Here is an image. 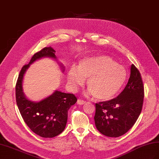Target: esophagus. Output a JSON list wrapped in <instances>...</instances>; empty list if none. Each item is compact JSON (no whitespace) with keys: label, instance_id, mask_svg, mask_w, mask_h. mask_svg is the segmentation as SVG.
Returning a JSON list of instances; mask_svg holds the SVG:
<instances>
[{"label":"esophagus","instance_id":"34e87169","mask_svg":"<svg viewBox=\"0 0 159 159\" xmlns=\"http://www.w3.org/2000/svg\"><path fill=\"white\" fill-rule=\"evenodd\" d=\"M77 104H80V105H82V104H85V101H84L83 100H80V99H79L77 100Z\"/></svg>","mask_w":159,"mask_h":159}]
</instances>
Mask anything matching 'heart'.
I'll use <instances>...</instances> for the list:
<instances>
[{"instance_id": "heart-1", "label": "heart", "mask_w": 159, "mask_h": 159, "mask_svg": "<svg viewBox=\"0 0 159 159\" xmlns=\"http://www.w3.org/2000/svg\"><path fill=\"white\" fill-rule=\"evenodd\" d=\"M85 79L89 94L98 101H109L122 89L127 72L110 57L94 56L80 61L78 70L72 67L67 74V83L73 90L82 85Z\"/></svg>"}]
</instances>
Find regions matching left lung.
I'll list each match as a JSON object with an SVG mask.
<instances>
[{"mask_svg":"<svg viewBox=\"0 0 159 159\" xmlns=\"http://www.w3.org/2000/svg\"><path fill=\"white\" fill-rule=\"evenodd\" d=\"M143 84L139 70L133 64L124 89L115 98L96 104V127L109 137L123 135L133 126L142 110Z\"/></svg>","mask_w":159,"mask_h":159,"instance_id":"obj_1","label":"left lung"}]
</instances>
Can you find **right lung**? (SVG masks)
Listing matches in <instances>:
<instances>
[{"mask_svg": "<svg viewBox=\"0 0 159 159\" xmlns=\"http://www.w3.org/2000/svg\"><path fill=\"white\" fill-rule=\"evenodd\" d=\"M55 53V50L51 47H46L35 53L29 63L22 67L16 86V103L24 121L33 133L44 138L56 137L64 130L67 120V111L76 102L77 98L72 93L55 90L44 99L34 102L25 95L23 79L30 66L44 57L55 60L63 72L65 67L61 63L58 62Z\"/></svg>", "mask_w": 159, "mask_h": 159, "instance_id": "obj_1", "label": "right lung"}]
</instances>
